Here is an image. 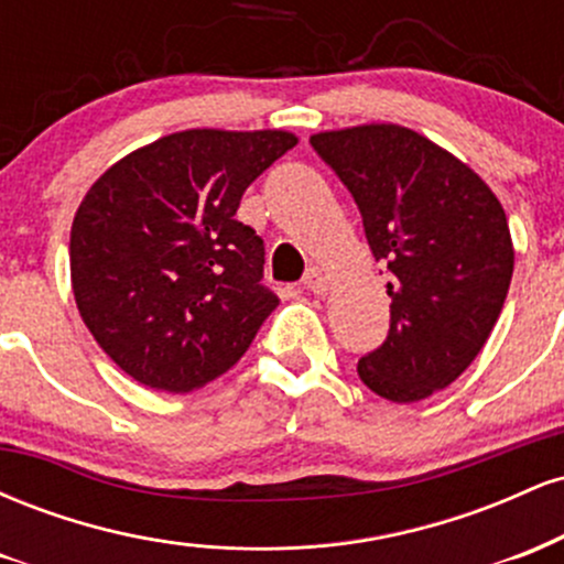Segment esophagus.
Instances as JSON below:
<instances>
[{
    "mask_svg": "<svg viewBox=\"0 0 564 564\" xmlns=\"http://www.w3.org/2000/svg\"><path fill=\"white\" fill-rule=\"evenodd\" d=\"M302 283H304V289L313 291V294H326V289H328V278L323 275V270H318V268H310L307 273H304Z\"/></svg>",
    "mask_w": 564,
    "mask_h": 564,
    "instance_id": "1",
    "label": "esophagus"
}]
</instances>
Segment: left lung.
<instances>
[{"mask_svg": "<svg viewBox=\"0 0 564 564\" xmlns=\"http://www.w3.org/2000/svg\"><path fill=\"white\" fill-rule=\"evenodd\" d=\"M364 217L390 270V334L358 360V377L392 403L445 390L477 358L514 270L501 200L445 148L400 124L310 138Z\"/></svg>", "mask_w": 564, "mask_h": 564, "instance_id": "1", "label": "left lung"}]
</instances>
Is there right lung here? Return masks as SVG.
Here are the masks:
<instances>
[{"mask_svg": "<svg viewBox=\"0 0 564 564\" xmlns=\"http://www.w3.org/2000/svg\"><path fill=\"white\" fill-rule=\"evenodd\" d=\"M296 145L283 129H185L97 177L70 225V286L102 352L140 384L191 392L241 360L278 307L264 243L236 212Z\"/></svg>", "mask_w": 564, "mask_h": 564, "instance_id": "add662e5", "label": "right lung"}]
</instances>
